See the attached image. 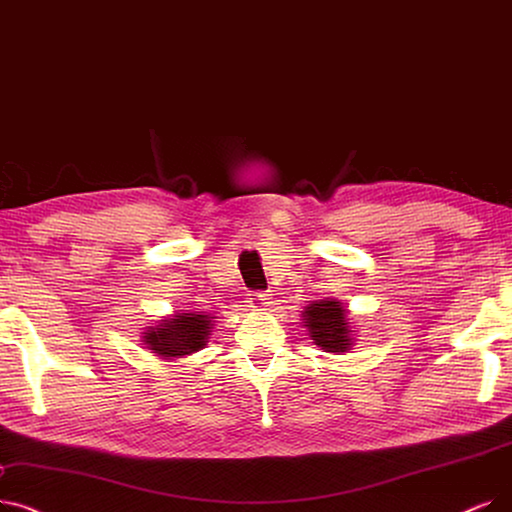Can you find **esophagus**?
<instances>
[{
	"label": "esophagus",
	"mask_w": 512,
	"mask_h": 512,
	"mask_svg": "<svg viewBox=\"0 0 512 512\" xmlns=\"http://www.w3.org/2000/svg\"><path fill=\"white\" fill-rule=\"evenodd\" d=\"M249 303H251V307L263 309V307H268L272 303V295L270 293H253L249 297Z\"/></svg>",
	"instance_id": "obj_1"
}]
</instances>
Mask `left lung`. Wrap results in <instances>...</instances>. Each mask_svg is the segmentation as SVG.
Segmentation results:
<instances>
[{
  "label": "left lung",
  "instance_id": "8db88e82",
  "mask_svg": "<svg viewBox=\"0 0 512 512\" xmlns=\"http://www.w3.org/2000/svg\"><path fill=\"white\" fill-rule=\"evenodd\" d=\"M345 307L341 301H316L303 311L309 337L318 347L330 353L347 351L351 345L349 324L345 318Z\"/></svg>",
  "mask_w": 512,
  "mask_h": 512
}]
</instances>
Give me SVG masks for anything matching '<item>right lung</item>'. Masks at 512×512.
Instances as JSON below:
<instances>
[{
  "label": "right lung",
  "mask_w": 512,
  "mask_h": 512,
  "mask_svg": "<svg viewBox=\"0 0 512 512\" xmlns=\"http://www.w3.org/2000/svg\"><path fill=\"white\" fill-rule=\"evenodd\" d=\"M211 332V318L201 314H182L171 320H163L159 326H150L144 332L148 349L163 355V358H184L207 345Z\"/></svg>",
  "instance_id": "obj_1"
}]
</instances>
